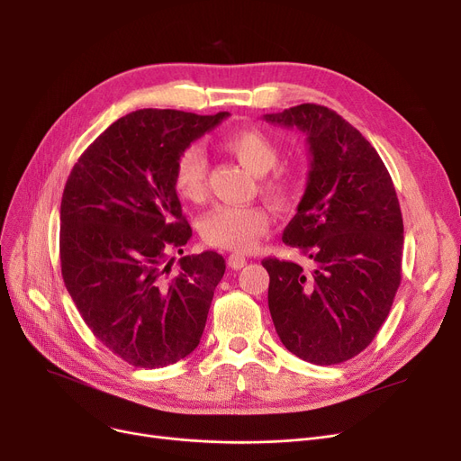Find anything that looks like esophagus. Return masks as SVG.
Instances as JSON below:
<instances>
[{"mask_svg":"<svg viewBox=\"0 0 461 461\" xmlns=\"http://www.w3.org/2000/svg\"><path fill=\"white\" fill-rule=\"evenodd\" d=\"M228 265H230L233 271H239V269H243L245 265H247V258L245 256H239V254H231L228 258Z\"/></svg>","mask_w":461,"mask_h":461,"instance_id":"esophagus-1","label":"esophagus"}]
</instances>
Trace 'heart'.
I'll use <instances>...</instances> for the list:
<instances>
[{
	"instance_id": "heart-1",
	"label": "heart",
	"mask_w": 461,
	"mask_h": 461,
	"mask_svg": "<svg viewBox=\"0 0 461 461\" xmlns=\"http://www.w3.org/2000/svg\"><path fill=\"white\" fill-rule=\"evenodd\" d=\"M222 148L247 169L261 177V192L280 207L294 205L299 186L285 172L265 176L278 162L276 143L259 131L243 129L224 136ZM174 188L186 202H200L207 188V160L198 148H188L176 158ZM271 214L261 205H218L209 211L200 224V233L211 247L249 252L269 231Z\"/></svg>"
}]
</instances>
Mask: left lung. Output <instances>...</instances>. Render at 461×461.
Listing matches in <instances>:
<instances>
[{"label": "left lung", "mask_w": 461, "mask_h": 461, "mask_svg": "<svg viewBox=\"0 0 461 461\" xmlns=\"http://www.w3.org/2000/svg\"><path fill=\"white\" fill-rule=\"evenodd\" d=\"M306 134L310 174L285 245L313 261L265 258L269 310L282 344L330 366L365 351L389 316L402 280L403 221L389 169L334 110L299 104L263 115Z\"/></svg>", "instance_id": "obj_1"}]
</instances>
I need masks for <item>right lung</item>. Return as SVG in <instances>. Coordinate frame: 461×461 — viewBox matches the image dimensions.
<instances>
[{
    "mask_svg": "<svg viewBox=\"0 0 461 461\" xmlns=\"http://www.w3.org/2000/svg\"><path fill=\"white\" fill-rule=\"evenodd\" d=\"M228 112L138 110L82 153L61 198L59 258L68 295L95 338L132 366L162 368L198 348L224 258L167 254L192 237L174 164Z\"/></svg>",
    "mask_w": 461,
    "mask_h": 461,
    "instance_id": "right-lung-1",
    "label": "right lung"
}]
</instances>
